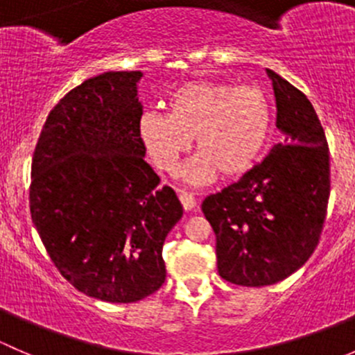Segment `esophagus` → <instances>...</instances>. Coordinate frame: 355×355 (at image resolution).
Wrapping results in <instances>:
<instances>
[{
    "mask_svg": "<svg viewBox=\"0 0 355 355\" xmlns=\"http://www.w3.org/2000/svg\"><path fill=\"white\" fill-rule=\"evenodd\" d=\"M178 198H180V202H182V206H184L185 211L194 209L196 204H198V200H196L194 194H191V192L178 191Z\"/></svg>",
    "mask_w": 355,
    "mask_h": 355,
    "instance_id": "1",
    "label": "esophagus"
}]
</instances>
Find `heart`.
<instances>
[{"label": "heart", "instance_id": "obj_1", "mask_svg": "<svg viewBox=\"0 0 355 355\" xmlns=\"http://www.w3.org/2000/svg\"><path fill=\"white\" fill-rule=\"evenodd\" d=\"M273 110L263 89L230 82H192L168 99V114L146 111L139 135L159 170L175 171L196 137L200 151L184 170L191 184H207L218 171L242 175L259 159L270 137Z\"/></svg>", "mask_w": 355, "mask_h": 355}]
</instances>
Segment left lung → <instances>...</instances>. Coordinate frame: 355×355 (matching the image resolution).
<instances>
[{"mask_svg":"<svg viewBox=\"0 0 355 355\" xmlns=\"http://www.w3.org/2000/svg\"><path fill=\"white\" fill-rule=\"evenodd\" d=\"M284 142L223 191L202 200L216 235L218 273L242 287L285 280L320 242L330 199V151L313 105L266 70Z\"/></svg>","mask_w":355,"mask_h":355,"instance_id":"left-lung-1","label":"left lung"}]
</instances>
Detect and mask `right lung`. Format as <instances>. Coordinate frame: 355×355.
Listing matches in <instances>:
<instances>
[{
  "label": "right lung",
  "instance_id": "add662e5",
  "mask_svg": "<svg viewBox=\"0 0 355 355\" xmlns=\"http://www.w3.org/2000/svg\"><path fill=\"white\" fill-rule=\"evenodd\" d=\"M141 77L106 71L71 89L32 156L31 216L49 257L78 292L114 304L164 284V239L184 214L144 161Z\"/></svg>",
  "mask_w": 355,
  "mask_h": 355
}]
</instances>
